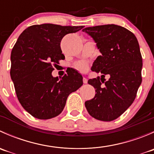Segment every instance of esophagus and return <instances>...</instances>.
Wrapping results in <instances>:
<instances>
[{
    "instance_id": "1",
    "label": "esophagus",
    "mask_w": 154,
    "mask_h": 154,
    "mask_svg": "<svg viewBox=\"0 0 154 154\" xmlns=\"http://www.w3.org/2000/svg\"><path fill=\"white\" fill-rule=\"evenodd\" d=\"M83 83H85V84L88 83V80H87L86 77H83Z\"/></svg>"
}]
</instances>
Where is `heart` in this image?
Instances as JSON below:
<instances>
[{
	"label": "heart",
	"mask_w": 154,
	"mask_h": 154,
	"mask_svg": "<svg viewBox=\"0 0 154 154\" xmlns=\"http://www.w3.org/2000/svg\"><path fill=\"white\" fill-rule=\"evenodd\" d=\"M77 68L82 72H84L87 69V65L85 63H80L77 65Z\"/></svg>",
	"instance_id": "1"
}]
</instances>
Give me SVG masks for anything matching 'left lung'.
Returning a JSON list of instances; mask_svg holds the SVG:
<instances>
[{
	"mask_svg": "<svg viewBox=\"0 0 154 154\" xmlns=\"http://www.w3.org/2000/svg\"><path fill=\"white\" fill-rule=\"evenodd\" d=\"M83 31L92 38L101 54L91 70L103 74L100 80V77L88 80L96 94L85 102V106L94 119L113 121L133 103L142 83V59L139 42L133 32L116 24L86 27ZM104 74L110 75L106 82L102 80Z\"/></svg>",
	"mask_w": 154,
	"mask_h": 154,
	"instance_id": "left-lung-1",
	"label": "left lung"
}]
</instances>
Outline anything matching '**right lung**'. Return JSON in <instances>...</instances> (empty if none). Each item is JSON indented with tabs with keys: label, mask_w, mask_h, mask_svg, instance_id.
Returning a JSON list of instances; mask_svg holds the SVG:
<instances>
[{
	"label": "right lung",
	"mask_w": 154,
	"mask_h": 154,
	"mask_svg": "<svg viewBox=\"0 0 154 154\" xmlns=\"http://www.w3.org/2000/svg\"><path fill=\"white\" fill-rule=\"evenodd\" d=\"M82 28L36 24L18 37L11 53L10 76L20 103L33 117L50 119L59 116L68 95L83 85V77L77 70L62 78L52 75L54 66L65 59L60 48L62 38Z\"/></svg>",
	"instance_id": "1"
}]
</instances>
